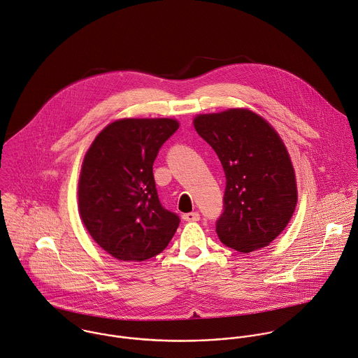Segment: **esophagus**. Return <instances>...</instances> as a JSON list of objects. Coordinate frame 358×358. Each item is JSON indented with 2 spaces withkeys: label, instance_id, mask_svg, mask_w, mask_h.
Here are the masks:
<instances>
[{
  "label": "esophagus",
  "instance_id": "34e87169",
  "mask_svg": "<svg viewBox=\"0 0 358 358\" xmlns=\"http://www.w3.org/2000/svg\"><path fill=\"white\" fill-rule=\"evenodd\" d=\"M182 218L185 220V221H199L200 220V214L199 213H186V214H183L182 215Z\"/></svg>",
  "mask_w": 358,
  "mask_h": 358
}]
</instances>
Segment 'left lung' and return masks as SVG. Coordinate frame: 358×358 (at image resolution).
<instances>
[{"mask_svg":"<svg viewBox=\"0 0 358 358\" xmlns=\"http://www.w3.org/2000/svg\"><path fill=\"white\" fill-rule=\"evenodd\" d=\"M194 129L218 155L227 179L215 222L220 241L243 253L267 246L296 206L294 168L281 138L246 109L200 115Z\"/></svg>","mask_w":358,"mask_h":358,"instance_id":"obj_1","label":"left lung"}]
</instances>
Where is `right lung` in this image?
Instances as JSON below:
<instances>
[{"label": "right lung", "instance_id": "1", "mask_svg": "<svg viewBox=\"0 0 358 358\" xmlns=\"http://www.w3.org/2000/svg\"><path fill=\"white\" fill-rule=\"evenodd\" d=\"M172 119H124L105 127L88 150L80 176V214L91 236L113 257L143 262L161 253L180 218L158 197L152 173Z\"/></svg>", "mask_w": 358, "mask_h": 358}]
</instances>
